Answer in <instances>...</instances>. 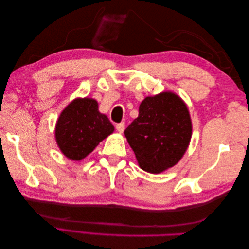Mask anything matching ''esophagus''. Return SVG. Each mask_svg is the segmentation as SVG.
<instances>
[{
    "label": "esophagus",
    "mask_w": 249,
    "mask_h": 249,
    "mask_svg": "<svg viewBox=\"0 0 249 249\" xmlns=\"http://www.w3.org/2000/svg\"><path fill=\"white\" fill-rule=\"evenodd\" d=\"M116 130L119 132V133H123L124 131V123H120V124H117L115 125Z\"/></svg>",
    "instance_id": "obj_1"
}]
</instances>
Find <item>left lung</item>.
Returning a JSON list of instances; mask_svg holds the SVG:
<instances>
[{
  "instance_id": "8db88e82",
  "label": "left lung",
  "mask_w": 249,
  "mask_h": 249,
  "mask_svg": "<svg viewBox=\"0 0 249 249\" xmlns=\"http://www.w3.org/2000/svg\"><path fill=\"white\" fill-rule=\"evenodd\" d=\"M192 124L186 105L171 92L145 97L124 130L141 169L160 173L176 165L189 145Z\"/></svg>"
}]
</instances>
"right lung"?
<instances>
[{
    "instance_id": "add662e5",
    "label": "right lung",
    "mask_w": 249,
    "mask_h": 249,
    "mask_svg": "<svg viewBox=\"0 0 249 249\" xmlns=\"http://www.w3.org/2000/svg\"><path fill=\"white\" fill-rule=\"evenodd\" d=\"M114 131L106 115L99 112L92 99H77L60 114L56 124V140L64 156L80 161Z\"/></svg>"
}]
</instances>
